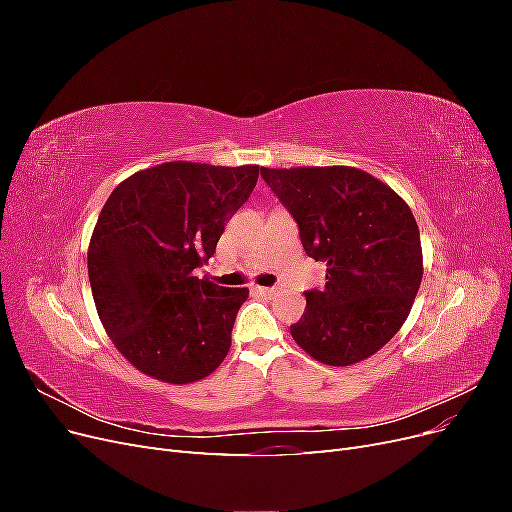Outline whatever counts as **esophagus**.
I'll return each mask as SVG.
<instances>
[{
    "label": "esophagus",
    "instance_id": "obj_1",
    "mask_svg": "<svg viewBox=\"0 0 512 512\" xmlns=\"http://www.w3.org/2000/svg\"><path fill=\"white\" fill-rule=\"evenodd\" d=\"M254 290H256V292H260V294H277V292H280V286H269V288H265V286H256Z\"/></svg>",
    "mask_w": 512,
    "mask_h": 512
}]
</instances>
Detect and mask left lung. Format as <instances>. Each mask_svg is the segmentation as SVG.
Returning <instances> with one entry per match:
<instances>
[{
  "instance_id": "obj_1",
  "label": "left lung",
  "mask_w": 512,
  "mask_h": 512,
  "mask_svg": "<svg viewBox=\"0 0 512 512\" xmlns=\"http://www.w3.org/2000/svg\"><path fill=\"white\" fill-rule=\"evenodd\" d=\"M299 226L303 250L327 262L290 335L309 356L346 367L376 354L406 322L423 280L418 226L406 200L354 166L262 168Z\"/></svg>"
}]
</instances>
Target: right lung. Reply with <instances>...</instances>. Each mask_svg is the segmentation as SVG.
<instances>
[{"instance_id": "add662e5", "label": "right lung", "mask_w": 512, "mask_h": 512, "mask_svg": "<svg viewBox=\"0 0 512 512\" xmlns=\"http://www.w3.org/2000/svg\"><path fill=\"white\" fill-rule=\"evenodd\" d=\"M262 166L164 162L121 181L87 250L102 327L145 376L207 378L226 359L247 288L198 280L224 224L250 198Z\"/></svg>"}]
</instances>
